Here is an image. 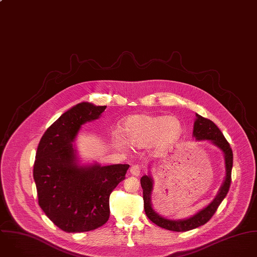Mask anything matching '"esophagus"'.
<instances>
[{"label": "esophagus", "mask_w": 257, "mask_h": 257, "mask_svg": "<svg viewBox=\"0 0 257 257\" xmlns=\"http://www.w3.org/2000/svg\"><path fill=\"white\" fill-rule=\"evenodd\" d=\"M141 173V168L139 165H133L131 168H130V174L133 175V176H136L138 177Z\"/></svg>", "instance_id": "esophagus-1"}]
</instances>
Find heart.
Listing matches in <instances>:
<instances>
[{
  "instance_id": "b5f03b06",
  "label": "heart",
  "mask_w": 257,
  "mask_h": 257,
  "mask_svg": "<svg viewBox=\"0 0 257 257\" xmlns=\"http://www.w3.org/2000/svg\"><path fill=\"white\" fill-rule=\"evenodd\" d=\"M183 131V123L178 117L133 114L122 123L123 137L116 135L114 142L120 148L127 143L136 148L152 145L157 151H167L177 144Z\"/></svg>"
}]
</instances>
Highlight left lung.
<instances>
[{
	"label": "left lung",
	"instance_id": "obj_1",
	"mask_svg": "<svg viewBox=\"0 0 257 257\" xmlns=\"http://www.w3.org/2000/svg\"><path fill=\"white\" fill-rule=\"evenodd\" d=\"M196 120L194 123V131H193V137L197 141H209L213 146L217 147L223 154L224 157V168H225V177L224 181L221 185V187L218 190V193L216 194L215 198L211 203L198 211L196 214L184 218V219H170L167 217H164L160 215L158 212H156L152 206L151 202V195L153 191V185L154 181L150 174L145 175L141 178V187L143 189V200H144V209L145 213L148 216L152 222L157 224L158 226L162 228H166L168 230L173 231H188L194 228H197L201 225H204L206 223L211 216L216 211L218 205L223 201V199L226 197L230 182H231V169H232V150L224 138L221 131L218 129V127L209 119L204 118L203 116L196 113Z\"/></svg>",
	"mask_w": 257,
	"mask_h": 257
}]
</instances>
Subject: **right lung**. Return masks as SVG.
Wrapping results in <instances>:
<instances>
[{
	"mask_svg": "<svg viewBox=\"0 0 257 257\" xmlns=\"http://www.w3.org/2000/svg\"><path fill=\"white\" fill-rule=\"evenodd\" d=\"M106 106L81 102L48 128L34 165L39 205L66 232L98 228L109 218V197L125 179L127 164L81 165L73 144L81 126L98 119Z\"/></svg>",
	"mask_w": 257,
	"mask_h": 257,
	"instance_id": "obj_1",
	"label": "right lung"
}]
</instances>
